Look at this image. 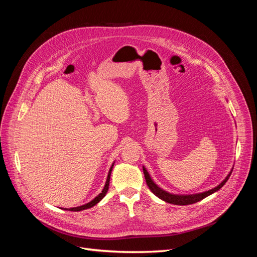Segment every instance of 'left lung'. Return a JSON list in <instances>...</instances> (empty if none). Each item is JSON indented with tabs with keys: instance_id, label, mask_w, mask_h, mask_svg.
Segmentation results:
<instances>
[{
	"instance_id": "8db88e82",
	"label": "left lung",
	"mask_w": 257,
	"mask_h": 257,
	"mask_svg": "<svg viewBox=\"0 0 257 257\" xmlns=\"http://www.w3.org/2000/svg\"><path fill=\"white\" fill-rule=\"evenodd\" d=\"M144 169V175H145V179H146V182H147V185L149 186L150 191L154 194V195H157L159 198L163 199L164 201H166V203H169V204H174V205H181V206H184V205H191V204H195L197 203V201L201 200L206 198L207 196L211 195L212 193L219 191L222 186L226 183V181L228 180V178L230 177L231 173L225 178V180H223V182H221L219 185L216 186V188L212 189V190H209L207 192H204V193H199V194H194V195H175V194H170L164 190H162L161 188H159V186L155 184L153 182V180L151 179L150 175L148 174V172L146 170L145 167H143ZM232 172V170H231Z\"/></svg>"
}]
</instances>
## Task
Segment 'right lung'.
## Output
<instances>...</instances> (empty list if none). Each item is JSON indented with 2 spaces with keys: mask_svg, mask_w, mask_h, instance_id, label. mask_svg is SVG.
<instances>
[{
  "mask_svg": "<svg viewBox=\"0 0 257 257\" xmlns=\"http://www.w3.org/2000/svg\"><path fill=\"white\" fill-rule=\"evenodd\" d=\"M112 167H113V164H112L111 167H110L109 173H108L107 180H106V183H105V186H104V189H103L102 193H99L98 195H97L94 199L91 200L90 203H88V204H85V205H83V206H79V207H75V208H69V209H68L69 211H81V210L89 209V208H91V207H93V206H95L97 203H99V201L103 199V197L106 195V193H107L108 189H109V180H110V175H111ZM65 210H67V209H65Z\"/></svg>",
  "mask_w": 257,
  "mask_h": 257,
  "instance_id": "add662e5",
  "label": "right lung"
}]
</instances>
